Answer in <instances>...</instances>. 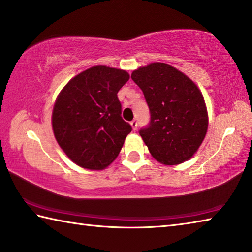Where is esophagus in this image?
I'll return each instance as SVG.
<instances>
[{
    "label": "esophagus",
    "instance_id": "esophagus-1",
    "mask_svg": "<svg viewBox=\"0 0 252 252\" xmlns=\"http://www.w3.org/2000/svg\"><path fill=\"white\" fill-rule=\"evenodd\" d=\"M130 125H131V127H132V129L136 130V129H137V126H138V122H137L136 120H133V121L130 122Z\"/></svg>",
    "mask_w": 252,
    "mask_h": 252
}]
</instances>
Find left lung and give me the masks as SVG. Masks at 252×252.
<instances>
[{
  "instance_id": "1",
  "label": "left lung",
  "mask_w": 252,
  "mask_h": 252,
  "mask_svg": "<svg viewBox=\"0 0 252 252\" xmlns=\"http://www.w3.org/2000/svg\"><path fill=\"white\" fill-rule=\"evenodd\" d=\"M131 79L150 110V122L139 133L151 156L165 165L189 160L208 130L207 107L196 84L164 63L133 70Z\"/></svg>"
}]
</instances>
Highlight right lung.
I'll use <instances>...</instances> for the list:
<instances>
[{
    "instance_id": "add662e5",
    "label": "right lung",
    "mask_w": 252,
    "mask_h": 252,
    "mask_svg": "<svg viewBox=\"0 0 252 252\" xmlns=\"http://www.w3.org/2000/svg\"><path fill=\"white\" fill-rule=\"evenodd\" d=\"M127 71L94 66L68 81L55 101V139L71 161L84 168L103 169L115 160L131 126L122 119L117 92Z\"/></svg>"
}]
</instances>
